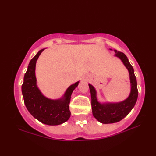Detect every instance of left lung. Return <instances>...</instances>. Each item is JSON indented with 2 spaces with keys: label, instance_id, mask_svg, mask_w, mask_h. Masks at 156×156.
Returning a JSON list of instances; mask_svg holds the SVG:
<instances>
[{
  "label": "left lung",
  "instance_id": "1",
  "mask_svg": "<svg viewBox=\"0 0 156 156\" xmlns=\"http://www.w3.org/2000/svg\"><path fill=\"white\" fill-rule=\"evenodd\" d=\"M115 55L120 58L130 75L131 90L129 97L125 101L119 103L101 104L97 101L96 90L91 84H88L91 94V105L94 117L102 123H113L125 118L133 109L138 97L137 80L134 74L133 66L129 63L126 55L121 51L115 50Z\"/></svg>",
  "mask_w": 156,
  "mask_h": 156
}]
</instances>
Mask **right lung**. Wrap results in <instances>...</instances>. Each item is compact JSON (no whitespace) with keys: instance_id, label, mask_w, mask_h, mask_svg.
<instances>
[{"instance_id":"add662e5","label":"right lung","mask_w":156,"mask_h":156,"mask_svg":"<svg viewBox=\"0 0 156 156\" xmlns=\"http://www.w3.org/2000/svg\"><path fill=\"white\" fill-rule=\"evenodd\" d=\"M44 50V49H42L39 51L29 62L22 84V94L26 107L34 117L42 123L58 125L67 121L70 117L69 106L71 95L79 82L71 85L67 89L63 100L54 101L45 98L37 87L35 74L36 62Z\"/></svg>"}]
</instances>
